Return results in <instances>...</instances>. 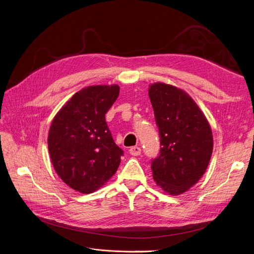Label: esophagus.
<instances>
[{
    "mask_svg": "<svg viewBox=\"0 0 254 254\" xmlns=\"http://www.w3.org/2000/svg\"><path fill=\"white\" fill-rule=\"evenodd\" d=\"M141 153V150L139 147H131L129 149V154L132 156H139Z\"/></svg>",
    "mask_w": 254,
    "mask_h": 254,
    "instance_id": "esophagus-1",
    "label": "esophagus"
}]
</instances>
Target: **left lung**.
Returning <instances> with one entry per match:
<instances>
[{
    "label": "left lung",
    "instance_id": "8db88e82",
    "mask_svg": "<svg viewBox=\"0 0 254 254\" xmlns=\"http://www.w3.org/2000/svg\"><path fill=\"white\" fill-rule=\"evenodd\" d=\"M149 96L160 131L161 150L152 161L153 178L170 195L193 187L204 175L213 151L210 125L192 97L171 84L153 83Z\"/></svg>",
    "mask_w": 254,
    "mask_h": 254
}]
</instances>
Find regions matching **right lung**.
Segmentation results:
<instances>
[{
    "label": "right lung",
    "mask_w": 254,
    "mask_h": 254,
    "mask_svg": "<svg viewBox=\"0 0 254 254\" xmlns=\"http://www.w3.org/2000/svg\"><path fill=\"white\" fill-rule=\"evenodd\" d=\"M120 86L92 85L72 96L54 117L48 150L63 182L82 194L101 188L117 172L124 151L105 122Z\"/></svg>",
    "instance_id": "1"
}]
</instances>
